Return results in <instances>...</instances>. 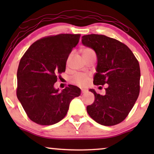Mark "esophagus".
I'll list each match as a JSON object with an SVG mask.
<instances>
[{"instance_id": "34e87169", "label": "esophagus", "mask_w": 154, "mask_h": 154, "mask_svg": "<svg viewBox=\"0 0 154 154\" xmlns=\"http://www.w3.org/2000/svg\"><path fill=\"white\" fill-rule=\"evenodd\" d=\"M86 92H87V90H85V89H82V90H81V92H82V93H85Z\"/></svg>"}]
</instances>
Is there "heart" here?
I'll return each instance as SVG.
<instances>
[{
  "label": "heart",
  "instance_id": "obj_1",
  "mask_svg": "<svg viewBox=\"0 0 154 154\" xmlns=\"http://www.w3.org/2000/svg\"><path fill=\"white\" fill-rule=\"evenodd\" d=\"M82 53H83V55H86V54L94 53V52L93 50L91 49V48H85L83 50ZM88 80H89V79H88L87 75H83V74H78L75 75V77H73V79H72V82L73 83L75 84V85H84L88 83Z\"/></svg>",
  "mask_w": 154,
  "mask_h": 154
}]
</instances>
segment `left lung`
<instances>
[{"label":"left lung","mask_w":154,"mask_h":154,"mask_svg":"<svg viewBox=\"0 0 154 154\" xmlns=\"http://www.w3.org/2000/svg\"><path fill=\"white\" fill-rule=\"evenodd\" d=\"M82 43L93 49L97 57L94 85L108 84L104 95L90 90L94 102L87 106V112L101 125H117L128 116L140 94L138 60L127 45L104 35H83Z\"/></svg>","instance_id":"8db88e82"}]
</instances>
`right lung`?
Wrapping results in <instances>:
<instances>
[{
    "label": "right lung",
    "mask_w": 154,
    "mask_h": 154,
    "mask_svg": "<svg viewBox=\"0 0 154 154\" xmlns=\"http://www.w3.org/2000/svg\"><path fill=\"white\" fill-rule=\"evenodd\" d=\"M80 37V34L61 33L42 38L21 58L17 97L27 116L38 125L60 122L66 115L71 101L81 94V89L75 85H69L61 92L54 88Z\"/></svg>",
    "instance_id": "obj_1"
}]
</instances>
